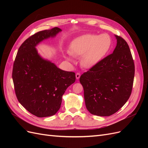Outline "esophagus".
I'll return each mask as SVG.
<instances>
[{
  "label": "esophagus",
  "mask_w": 148,
  "mask_h": 148,
  "mask_svg": "<svg viewBox=\"0 0 148 148\" xmlns=\"http://www.w3.org/2000/svg\"><path fill=\"white\" fill-rule=\"evenodd\" d=\"M80 73H76V78L77 79H79V77H80Z\"/></svg>",
  "instance_id": "1"
}]
</instances>
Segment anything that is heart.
<instances>
[{
    "instance_id": "obj_1",
    "label": "heart",
    "mask_w": 148,
    "mask_h": 148,
    "mask_svg": "<svg viewBox=\"0 0 148 148\" xmlns=\"http://www.w3.org/2000/svg\"><path fill=\"white\" fill-rule=\"evenodd\" d=\"M112 41L107 34H86L76 38L70 45V52L82 56V64L91 66L101 60L109 51ZM68 59L71 60L70 57Z\"/></svg>"
}]
</instances>
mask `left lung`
<instances>
[{"mask_svg": "<svg viewBox=\"0 0 148 148\" xmlns=\"http://www.w3.org/2000/svg\"><path fill=\"white\" fill-rule=\"evenodd\" d=\"M113 53L97 62L79 78L88 110L98 116L115 114L131 95L135 64L127 42L115 36Z\"/></svg>", "mask_w": 148, "mask_h": 148, "instance_id": "obj_1", "label": "left lung"}]
</instances>
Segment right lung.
I'll return each instance as SVG.
<instances>
[{"label": "right lung", "mask_w": 148, "mask_h": 148, "mask_svg": "<svg viewBox=\"0 0 148 148\" xmlns=\"http://www.w3.org/2000/svg\"><path fill=\"white\" fill-rule=\"evenodd\" d=\"M62 30L55 27L33 34L22 43L13 63L12 78L18 101L38 117L55 115L60 108L66 88L76 79L75 73L57 68L39 56L35 46Z\"/></svg>", "instance_id": "1"}]
</instances>
